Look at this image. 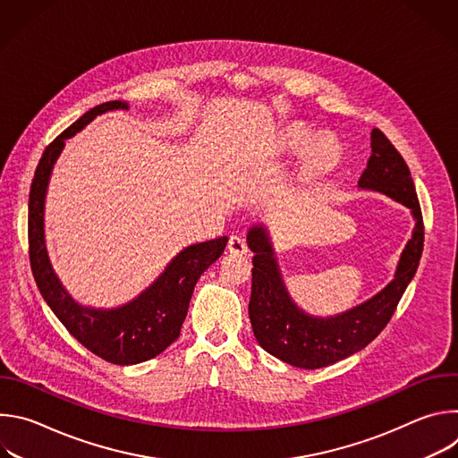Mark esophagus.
<instances>
[{
    "label": "esophagus",
    "instance_id": "obj_1",
    "mask_svg": "<svg viewBox=\"0 0 458 458\" xmlns=\"http://www.w3.org/2000/svg\"><path fill=\"white\" fill-rule=\"evenodd\" d=\"M228 251H230L232 255H244V253L248 251L244 239L239 237V235H232V237L228 239Z\"/></svg>",
    "mask_w": 458,
    "mask_h": 458
}]
</instances>
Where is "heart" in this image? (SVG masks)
<instances>
[{"label": "heart", "mask_w": 458, "mask_h": 458, "mask_svg": "<svg viewBox=\"0 0 458 458\" xmlns=\"http://www.w3.org/2000/svg\"><path fill=\"white\" fill-rule=\"evenodd\" d=\"M313 134L311 130L304 124H292L288 126L281 136V147L288 152H299L311 141ZM341 159L339 145L330 138H318L315 140L304 152L302 166H301V179L304 182L317 181L330 174Z\"/></svg>", "instance_id": "b5f03b06"}]
</instances>
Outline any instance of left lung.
<instances>
[{
  "label": "left lung",
  "mask_w": 458,
  "mask_h": 458,
  "mask_svg": "<svg viewBox=\"0 0 458 458\" xmlns=\"http://www.w3.org/2000/svg\"><path fill=\"white\" fill-rule=\"evenodd\" d=\"M359 186L408 207L415 217V228L401 255L395 279L348 311L334 317H313L302 311L284 286L268 230L255 225L246 235L255 253L248 304L253 335L260 348L295 368H324L366 348L386 328L419 268L424 223L415 184L406 161L378 128L371 132V156Z\"/></svg>",
  "instance_id": "obj_1"
}]
</instances>
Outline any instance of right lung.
Masks as SVG:
<instances>
[{
	"instance_id": "right-lung-1",
	"label": "right lung",
	"mask_w": 458,
	"mask_h": 458,
	"mask_svg": "<svg viewBox=\"0 0 458 458\" xmlns=\"http://www.w3.org/2000/svg\"><path fill=\"white\" fill-rule=\"evenodd\" d=\"M117 108H128V105L108 101L90 108L45 148L29 195V255L43 299L71 335L103 360L128 366L157 357L179 337L193 286L223 255L228 237L186 246L145 292L119 308L81 306L63 288L50 265L43 230L45 195L52 166L64 147V140L80 132L96 115Z\"/></svg>"
}]
</instances>
